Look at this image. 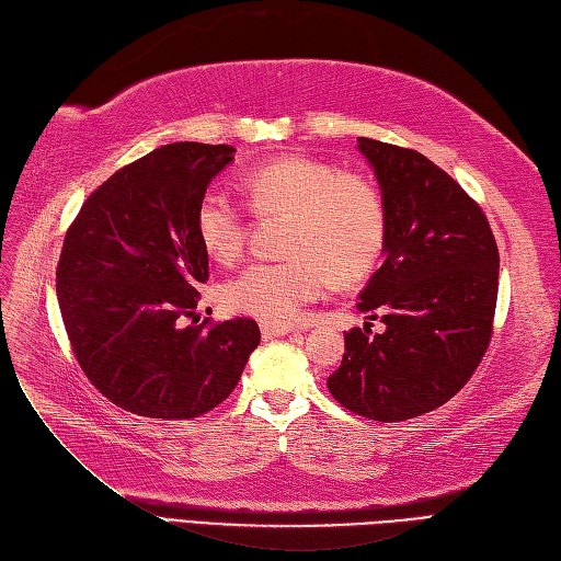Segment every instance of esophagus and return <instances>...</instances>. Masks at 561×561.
Wrapping results in <instances>:
<instances>
[{
	"label": "esophagus",
	"mask_w": 561,
	"mask_h": 561,
	"mask_svg": "<svg viewBox=\"0 0 561 561\" xmlns=\"http://www.w3.org/2000/svg\"><path fill=\"white\" fill-rule=\"evenodd\" d=\"M260 330H262V337H265V340H272V337H282V335H287V332H291L294 328H291V325H287V323H262V325H260Z\"/></svg>",
	"instance_id": "34e87169"
}]
</instances>
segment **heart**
<instances>
[{
	"label": "heart",
	"mask_w": 561,
	"mask_h": 561,
	"mask_svg": "<svg viewBox=\"0 0 561 561\" xmlns=\"http://www.w3.org/2000/svg\"><path fill=\"white\" fill-rule=\"evenodd\" d=\"M255 217H284L282 260L250 262L221 282L219 299L236 313L265 323H291L325 294L330 279L347 287L364 279L383 253L386 199L362 173L308 153H279L241 178ZM245 211L224 190H205L195 207V236L207 257L238 260L245 243Z\"/></svg>",
	"instance_id": "1"
}]
</instances>
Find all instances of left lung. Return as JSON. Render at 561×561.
<instances>
[{
	"label": "left lung",
	"instance_id": "8db88e82",
	"mask_svg": "<svg viewBox=\"0 0 561 561\" xmlns=\"http://www.w3.org/2000/svg\"><path fill=\"white\" fill-rule=\"evenodd\" d=\"M386 199V260L359 294L380 318L344 332L328 388L374 422H404L446 404L472 378L494 332L499 248L482 207L424 153L359 137Z\"/></svg>",
	"mask_w": 561,
	"mask_h": 561
}]
</instances>
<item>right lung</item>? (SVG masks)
Listing matches in <instances>:
<instances>
[{
  "mask_svg": "<svg viewBox=\"0 0 561 561\" xmlns=\"http://www.w3.org/2000/svg\"><path fill=\"white\" fill-rule=\"evenodd\" d=\"M233 151L199 141L153 149L93 190L67 229L55 277L71 352L96 390L133 414H207L260 344L253 318L197 316L209 257L195 207Z\"/></svg>",
  "mask_w": 561,
  "mask_h": 561,
  "instance_id": "right-lung-1",
  "label": "right lung"
}]
</instances>
